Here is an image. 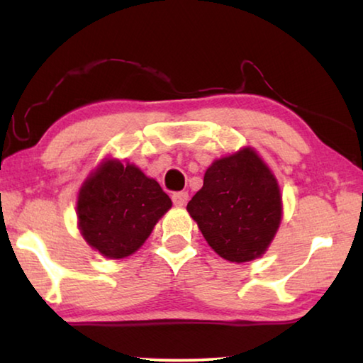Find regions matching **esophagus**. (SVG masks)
Instances as JSON below:
<instances>
[{
	"instance_id": "34e87169",
	"label": "esophagus",
	"mask_w": 363,
	"mask_h": 363,
	"mask_svg": "<svg viewBox=\"0 0 363 363\" xmlns=\"http://www.w3.org/2000/svg\"><path fill=\"white\" fill-rule=\"evenodd\" d=\"M171 199H173V203L176 206H184V205L187 203V200H189V194L187 192H174Z\"/></svg>"
}]
</instances>
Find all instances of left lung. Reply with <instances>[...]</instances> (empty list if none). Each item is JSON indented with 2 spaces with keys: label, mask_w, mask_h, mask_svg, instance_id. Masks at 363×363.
<instances>
[{
  "label": "left lung",
  "mask_w": 363,
  "mask_h": 363,
  "mask_svg": "<svg viewBox=\"0 0 363 363\" xmlns=\"http://www.w3.org/2000/svg\"><path fill=\"white\" fill-rule=\"evenodd\" d=\"M187 211L220 257L253 261L266 253L280 225L279 182L261 157L245 147L214 160Z\"/></svg>",
  "instance_id": "left-lung-1"
}]
</instances>
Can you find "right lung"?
<instances>
[{"label": "right lung", "instance_id": "1", "mask_svg": "<svg viewBox=\"0 0 363 363\" xmlns=\"http://www.w3.org/2000/svg\"><path fill=\"white\" fill-rule=\"evenodd\" d=\"M171 205L160 184L138 167L106 160L79 189L78 227L91 248L121 259L143 247Z\"/></svg>", "mask_w": 363, "mask_h": 363}]
</instances>
